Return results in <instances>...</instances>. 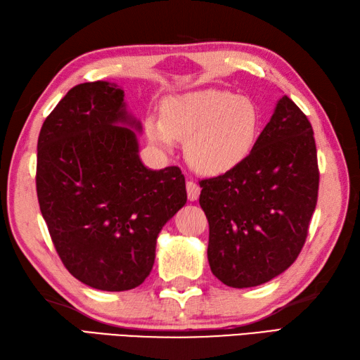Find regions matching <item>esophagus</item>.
Instances as JSON below:
<instances>
[{
  "label": "esophagus",
  "instance_id": "esophagus-1",
  "mask_svg": "<svg viewBox=\"0 0 360 360\" xmlns=\"http://www.w3.org/2000/svg\"><path fill=\"white\" fill-rule=\"evenodd\" d=\"M200 193H201L200 186H198L196 182H193V181H187V196H188V200L196 201L198 198H200Z\"/></svg>",
  "mask_w": 360,
  "mask_h": 360
}]
</instances>
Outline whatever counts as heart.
<instances>
[{
    "label": "heart",
    "mask_w": 360,
    "mask_h": 360,
    "mask_svg": "<svg viewBox=\"0 0 360 360\" xmlns=\"http://www.w3.org/2000/svg\"><path fill=\"white\" fill-rule=\"evenodd\" d=\"M262 114L249 97L205 89L173 97L162 106V122L148 119L151 142L172 148L184 141L187 160L204 174H223L254 150Z\"/></svg>",
    "instance_id": "heart-1"
}]
</instances>
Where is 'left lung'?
I'll use <instances>...</instances> for the list:
<instances>
[{
	"instance_id": "left-lung-1",
	"label": "left lung",
	"mask_w": 360,
	"mask_h": 360,
	"mask_svg": "<svg viewBox=\"0 0 360 360\" xmlns=\"http://www.w3.org/2000/svg\"><path fill=\"white\" fill-rule=\"evenodd\" d=\"M319 178L314 131L285 96L250 155L200 181L213 275L231 288H252L286 271L307 241Z\"/></svg>"
}]
</instances>
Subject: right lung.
<instances>
[{
	"label": "right lung",
	"instance_id": "obj_1",
	"mask_svg": "<svg viewBox=\"0 0 360 360\" xmlns=\"http://www.w3.org/2000/svg\"><path fill=\"white\" fill-rule=\"evenodd\" d=\"M136 125L116 83L71 88L38 136L37 196L65 267L101 290L139 286L160 229L187 201L179 167L153 172L137 155Z\"/></svg>",
	"mask_w": 360,
	"mask_h": 360
}]
</instances>
